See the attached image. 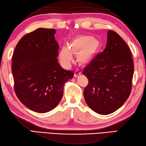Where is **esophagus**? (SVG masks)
I'll return each instance as SVG.
<instances>
[{
    "label": "esophagus",
    "instance_id": "obj_1",
    "mask_svg": "<svg viewBox=\"0 0 146 146\" xmlns=\"http://www.w3.org/2000/svg\"><path fill=\"white\" fill-rule=\"evenodd\" d=\"M81 74H82V72H81L80 70H76L75 72H74V76H75V77H78V76H80Z\"/></svg>",
    "mask_w": 146,
    "mask_h": 146
}]
</instances>
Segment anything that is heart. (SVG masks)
<instances>
[{
	"label": "heart",
	"mask_w": 146,
	"mask_h": 146,
	"mask_svg": "<svg viewBox=\"0 0 146 146\" xmlns=\"http://www.w3.org/2000/svg\"><path fill=\"white\" fill-rule=\"evenodd\" d=\"M100 43L97 39L91 36H80L73 39L68 48L63 47L60 51V59L64 63H68L72 59V53L77 55L80 63L86 64L91 62L98 53Z\"/></svg>",
	"instance_id": "b5f03b06"
}]
</instances>
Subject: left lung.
Wrapping results in <instances>:
<instances>
[{
    "mask_svg": "<svg viewBox=\"0 0 146 146\" xmlns=\"http://www.w3.org/2000/svg\"><path fill=\"white\" fill-rule=\"evenodd\" d=\"M104 51L84 68L89 80L84 95L96 113L108 115L117 110L129 98L132 89L134 63L131 51L117 33L109 30Z\"/></svg>",
    "mask_w": 146,
    "mask_h": 146,
    "instance_id": "8db88e82",
    "label": "left lung"
}]
</instances>
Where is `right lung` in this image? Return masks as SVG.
<instances>
[{
    "instance_id": "right-lung-1",
    "label": "right lung",
    "mask_w": 146,
    "mask_h": 146,
    "mask_svg": "<svg viewBox=\"0 0 146 146\" xmlns=\"http://www.w3.org/2000/svg\"><path fill=\"white\" fill-rule=\"evenodd\" d=\"M53 29H37L21 38L12 56L14 91L27 108L46 113L57 106L63 95L64 84L73 78L57 59L59 44Z\"/></svg>"
}]
</instances>
